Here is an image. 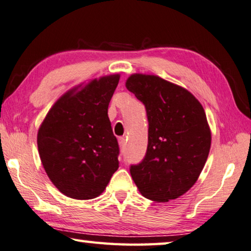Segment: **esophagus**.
<instances>
[{"label": "esophagus", "instance_id": "esophagus-1", "mask_svg": "<svg viewBox=\"0 0 251 251\" xmlns=\"http://www.w3.org/2000/svg\"><path fill=\"white\" fill-rule=\"evenodd\" d=\"M126 139L125 137L119 138V146H120L121 149H123V148L126 147Z\"/></svg>", "mask_w": 251, "mask_h": 251}]
</instances>
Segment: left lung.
Segmentation results:
<instances>
[{
  "label": "left lung",
  "mask_w": 251,
  "mask_h": 251,
  "mask_svg": "<svg viewBox=\"0 0 251 251\" xmlns=\"http://www.w3.org/2000/svg\"><path fill=\"white\" fill-rule=\"evenodd\" d=\"M126 87L146 106L149 121L145 159L130 174L146 198L167 202L198 180L211 146L204 110L194 94L158 75L134 73Z\"/></svg>",
  "instance_id": "8db88e82"
}]
</instances>
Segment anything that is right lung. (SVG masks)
<instances>
[{
    "mask_svg": "<svg viewBox=\"0 0 251 251\" xmlns=\"http://www.w3.org/2000/svg\"><path fill=\"white\" fill-rule=\"evenodd\" d=\"M120 75L69 90L45 116L38 149L51 182L72 199L97 198L119 168V145L108 106Z\"/></svg>",
    "mask_w": 251,
    "mask_h": 251,
    "instance_id": "obj_1",
    "label": "right lung"
}]
</instances>
